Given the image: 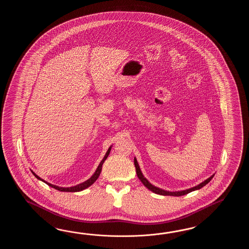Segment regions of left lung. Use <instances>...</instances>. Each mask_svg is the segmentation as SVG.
I'll use <instances>...</instances> for the list:
<instances>
[{
  "label": "left lung",
  "mask_w": 249,
  "mask_h": 249,
  "mask_svg": "<svg viewBox=\"0 0 249 249\" xmlns=\"http://www.w3.org/2000/svg\"><path fill=\"white\" fill-rule=\"evenodd\" d=\"M134 165H135V168H136V173H137L138 178L141 180V181L142 182L143 185L145 186L146 188H148L149 191H152L156 194H159V195H163V196H180L186 195L188 193H190L191 191H197V190H200L202 187H204L205 185H207V183L213 179V177L214 176V174L211 175L209 178H207V180L202 181L201 183H199L198 185L195 186V187H192L190 189H187L184 191H164L163 189H160L159 187H156L153 184H151L149 181H148L144 175L142 173V170L140 168V165L138 164L137 159L136 158H134Z\"/></svg>",
  "instance_id": "left-lung-1"
}]
</instances>
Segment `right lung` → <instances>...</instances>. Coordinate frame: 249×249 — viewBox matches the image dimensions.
Here are the masks:
<instances>
[{
  "instance_id": "1",
  "label": "right lung",
  "mask_w": 249,
  "mask_h": 249,
  "mask_svg": "<svg viewBox=\"0 0 249 249\" xmlns=\"http://www.w3.org/2000/svg\"><path fill=\"white\" fill-rule=\"evenodd\" d=\"M112 146H110L108 149H107V151L106 155L104 156V158L103 159L101 160V163L100 164L98 165V167H97V169H96L95 172H94V174L90 176V178H89L88 180H85L84 182H82V183H79V184H77V185L72 186V187H67V188H65V187H59V186L57 185H53L52 183H50V182H48L46 180H42L41 177H39L36 174H35L34 172H33L32 170H31V172H32L33 175H35L36 178H37L38 180H42L43 182H45L47 185L50 186V187H52L53 189H55V190H57V191H64V192H77V191H84L85 189H87L88 187H90V185H92L94 182H95L96 180L99 178V176L101 175V169H102V164L103 163L105 162V160H106L107 158L108 157V155L110 153V150H111Z\"/></svg>"
}]
</instances>
